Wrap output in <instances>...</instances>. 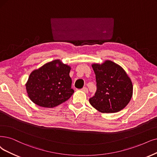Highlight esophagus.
<instances>
[{"label":"esophagus","instance_id":"34e87169","mask_svg":"<svg viewBox=\"0 0 157 157\" xmlns=\"http://www.w3.org/2000/svg\"><path fill=\"white\" fill-rule=\"evenodd\" d=\"M82 90L84 92H85V93H88V92H89V90H88V89L86 88V87H83V88L82 89Z\"/></svg>","mask_w":157,"mask_h":157}]
</instances>
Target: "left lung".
<instances>
[{
    "instance_id": "obj_1",
    "label": "left lung",
    "mask_w": 157,
    "mask_h": 157,
    "mask_svg": "<svg viewBox=\"0 0 157 157\" xmlns=\"http://www.w3.org/2000/svg\"><path fill=\"white\" fill-rule=\"evenodd\" d=\"M92 67L96 91L89 99L90 105L103 113H117L125 108L132 98V84L124 70L111 61Z\"/></svg>"
}]
</instances>
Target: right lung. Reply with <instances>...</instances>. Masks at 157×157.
Returning a JSON list of instances; mask_svg holds the SVG:
<instances>
[{
	"mask_svg": "<svg viewBox=\"0 0 157 157\" xmlns=\"http://www.w3.org/2000/svg\"><path fill=\"white\" fill-rule=\"evenodd\" d=\"M70 71L69 66L55 60L33 71L26 85L29 98L36 105L47 108L66 101L74 92Z\"/></svg>",
	"mask_w": 157,
	"mask_h": 157,
	"instance_id": "1",
	"label": "right lung"
}]
</instances>
